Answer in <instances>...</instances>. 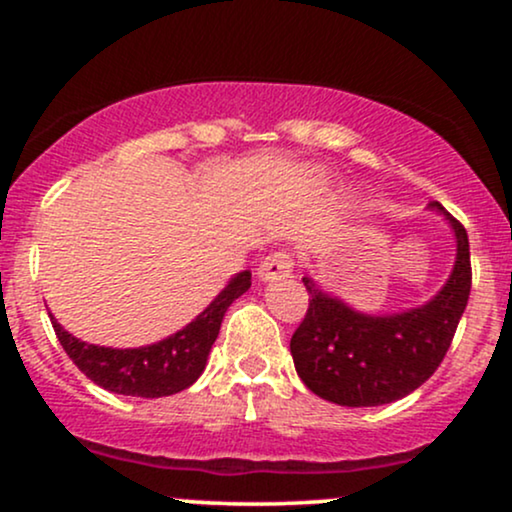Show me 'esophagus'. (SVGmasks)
<instances>
[{
  "label": "esophagus",
  "mask_w": 512,
  "mask_h": 512,
  "mask_svg": "<svg viewBox=\"0 0 512 512\" xmlns=\"http://www.w3.org/2000/svg\"><path fill=\"white\" fill-rule=\"evenodd\" d=\"M293 274V260L286 252H274V255L264 257V262L257 269V276L262 281H276V279H291Z\"/></svg>",
  "instance_id": "obj_1"
}]
</instances>
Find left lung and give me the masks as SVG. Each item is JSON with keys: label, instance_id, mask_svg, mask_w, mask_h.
<instances>
[{"label": "left lung", "instance_id": "8db88e82", "mask_svg": "<svg viewBox=\"0 0 512 512\" xmlns=\"http://www.w3.org/2000/svg\"><path fill=\"white\" fill-rule=\"evenodd\" d=\"M455 233V264L431 301L390 315H368L303 276L308 313L291 337L298 378L310 392L339 407H380L397 402L436 373L448 354L472 289L469 238L464 226L428 204Z\"/></svg>", "mask_w": 512, "mask_h": 512}]
</instances>
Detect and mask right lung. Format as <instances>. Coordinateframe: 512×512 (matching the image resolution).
Masks as SVG:
<instances>
[{
	"label": "right lung",
	"mask_w": 512,
	"mask_h": 512,
	"mask_svg": "<svg viewBox=\"0 0 512 512\" xmlns=\"http://www.w3.org/2000/svg\"><path fill=\"white\" fill-rule=\"evenodd\" d=\"M250 284V269L238 272L190 325L161 342L139 349H113V346L81 342L52 315L50 320L62 349L76 363V368L103 390L127 397H168L187 390L204 373L228 305L243 296Z\"/></svg>",
	"instance_id": "right-lung-1"
}]
</instances>
